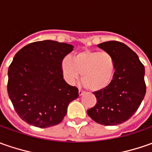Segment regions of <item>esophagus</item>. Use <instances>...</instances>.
I'll use <instances>...</instances> for the list:
<instances>
[{"label": "esophagus", "mask_w": 152, "mask_h": 152, "mask_svg": "<svg viewBox=\"0 0 152 152\" xmlns=\"http://www.w3.org/2000/svg\"><path fill=\"white\" fill-rule=\"evenodd\" d=\"M84 94H85V91H82V90H80V89H79V96H82V95H84Z\"/></svg>", "instance_id": "34e87169"}]
</instances>
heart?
Here are the masks:
<instances>
[{"label":"heart","instance_id":"b5f03b06","mask_svg":"<svg viewBox=\"0 0 152 152\" xmlns=\"http://www.w3.org/2000/svg\"><path fill=\"white\" fill-rule=\"evenodd\" d=\"M116 69L113 56L107 51L82 50L73 56L65 57L61 70L69 83H73L81 73V79L86 88L98 91L107 87L113 80Z\"/></svg>","mask_w":152,"mask_h":152}]
</instances>
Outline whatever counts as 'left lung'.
Wrapping results in <instances>:
<instances>
[{
  "instance_id": "1",
  "label": "left lung",
  "mask_w": 152,
  "mask_h": 152,
  "mask_svg": "<svg viewBox=\"0 0 152 152\" xmlns=\"http://www.w3.org/2000/svg\"><path fill=\"white\" fill-rule=\"evenodd\" d=\"M98 47L113 56L116 69L107 87L93 93L96 104L87 113L100 124L117 125L129 119L143 101L145 67L136 53L122 42L107 41Z\"/></svg>"
}]
</instances>
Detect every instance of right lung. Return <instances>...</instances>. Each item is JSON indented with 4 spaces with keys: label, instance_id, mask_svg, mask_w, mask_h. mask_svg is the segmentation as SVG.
<instances>
[{
    "label": "right lung",
    "instance_id": "right-lung-1",
    "mask_svg": "<svg viewBox=\"0 0 152 152\" xmlns=\"http://www.w3.org/2000/svg\"><path fill=\"white\" fill-rule=\"evenodd\" d=\"M72 45L36 41L17 52L8 68L7 92L15 111L27 124L48 128L60 124L67 106L79 97L63 79L61 62Z\"/></svg>",
    "mask_w": 152,
    "mask_h": 152
}]
</instances>
